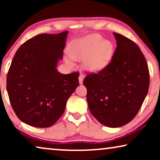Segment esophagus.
Returning a JSON list of instances; mask_svg holds the SVG:
<instances>
[{
    "mask_svg": "<svg viewBox=\"0 0 160 160\" xmlns=\"http://www.w3.org/2000/svg\"><path fill=\"white\" fill-rule=\"evenodd\" d=\"M84 76L83 73H80L79 76H78V80H79V84H83V81H84Z\"/></svg>",
    "mask_w": 160,
    "mask_h": 160,
    "instance_id": "34e87169",
    "label": "esophagus"
}]
</instances>
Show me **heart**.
I'll return each mask as SVG.
<instances>
[{
	"label": "heart",
	"mask_w": 160,
	"mask_h": 160,
	"mask_svg": "<svg viewBox=\"0 0 160 160\" xmlns=\"http://www.w3.org/2000/svg\"><path fill=\"white\" fill-rule=\"evenodd\" d=\"M114 52V45L109 40H103L99 34H91L70 43L68 53L77 61H85L84 66L92 72L102 71L111 62ZM68 64L73 63L69 58L65 59Z\"/></svg>",
	"instance_id": "1"
}]
</instances>
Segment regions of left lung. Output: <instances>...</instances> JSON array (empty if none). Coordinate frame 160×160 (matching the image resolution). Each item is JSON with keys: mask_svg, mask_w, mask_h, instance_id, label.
Returning a JSON list of instances; mask_svg holds the SVG:
<instances>
[{"mask_svg": "<svg viewBox=\"0 0 160 160\" xmlns=\"http://www.w3.org/2000/svg\"><path fill=\"white\" fill-rule=\"evenodd\" d=\"M117 47L111 62L102 71L89 73L83 84L94 117L108 128H119L134 119L149 87L148 64L138 46L113 32Z\"/></svg>", "mask_w": 160, "mask_h": 160, "instance_id": "1", "label": "left lung"}]
</instances>
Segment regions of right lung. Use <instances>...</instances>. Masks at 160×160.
<instances>
[{"label": "right lung", "mask_w": 160, "mask_h": 160, "mask_svg": "<svg viewBox=\"0 0 160 160\" xmlns=\"http://www.w3.org/2000/svg\"><path fill=\"white\" fill-rule=\"evenodd\" d=\"M68 32L37 35L22 44L13 58L6 89L17 117L28 125H53L79 84V73L62 74L56 68L63 58Z\"/></svg>", "instance_id": "right-lung-1"}]
</instances>
